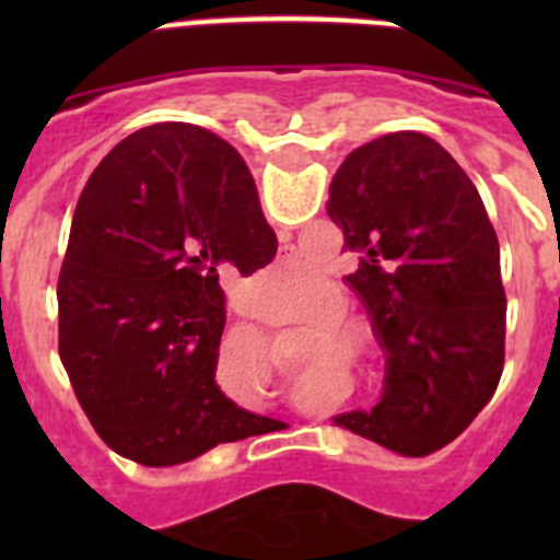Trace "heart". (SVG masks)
Returning a JSON list of instances; mask_svg holds the SVG:
<instances>
[{"label":"heart","instance_id":"obj_1","mask_svg":"<svg viewBox=\"0 0 560 560\" xmlns=\"http://www.w3.org/2000/svg\"><path fill=\"white\" fill-rule=\"evenodd\" d=\"M260 283L271 285V289L277 291H296L303 289V285H308V269H305L303 264H291V260L289 264H277L260 277ZM330 314H336V303H328V308L319 311V316Z\"/></svg>","mask_w":560,"mask_h":560}]
</instances>
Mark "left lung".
Segmentation results:
<instances>
[{
  "label": "left lung",
  "instance_id": "obj_1",
  "mask_svg": "<svg viewBox=\"0 0 560 560\" xmlns=\"http://www.w3.org/2000/svg\"><path fill=\"white\" fill-rule=\"evenodd\" d=\"M328 215L389 355L384 398L336 423L400 454L438 452L482 412L504 364L499 241L477 187L432 137L395 131L341 162Z\"/></svg>",
  "mask_w": 560,
  "mask_h": 560
}]
</instances>
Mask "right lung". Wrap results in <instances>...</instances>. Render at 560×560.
Segmentation results:
<instances>
[{"label":"right lung","mask_w":560,"mask_h":560,"mask_svg":"<svg viewBox=\"0 0 560 560\" xmlns=\"http://www.w3.org/2000/svg\"><path fill=\"white\" fill-rule=\"evenodd\" d=\"M277 252L241 153L190 122L128 133L78 199L58 353L101 440L151 468L269 432L215 381L226 271Z\"/></svg>","instance_id":"right-lung-1"}]
</instances>
